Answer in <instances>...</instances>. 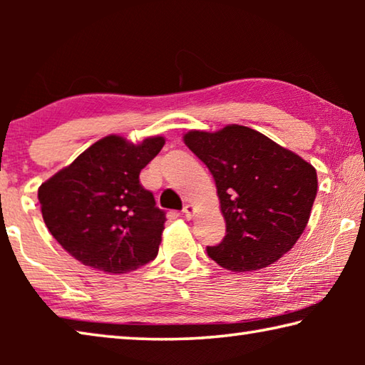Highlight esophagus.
I'll use <instances>...</instances> for the list:
<instances>
[{"instance_id": "obj_1", "label": "esophagus", "mask_w": 365, "mask_h": 365, "mask_svg": "<svg viewBox=\"0 0 365 365\" xmlns=\"http://www.w3.org/2000/svg\"><path fill=\"white\" fill-rule=\"evenodd\" d=\"M182 212H183L185 217H187V219H191V217H193V214H195V207L191 206V205H185Z\"/></svg>"}]
</instances>
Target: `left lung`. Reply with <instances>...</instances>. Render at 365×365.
<instances>
[{"label":"left lung","instance_id":"8db88e82","mask_svg":"<svg viewBox=\"0 0 365 365\" xmlns=\"http://www.w3.org/2000/svg\"><path fill=\"white\" fill-rule=\"evenodd\" d=\"M185 145L211 170L227 235L207 256L232 272L267 267L293 248L317 195V172L250 127L191 130Z\"/></svg>","mask_w":365,"mask_h":365}]
</instances>
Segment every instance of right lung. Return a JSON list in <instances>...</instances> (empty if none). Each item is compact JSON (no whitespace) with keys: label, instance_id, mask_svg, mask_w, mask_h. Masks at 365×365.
Returning a JSON list of instances; mask_svg holds the SVG:
<instances>
[{"label":"right lung","instance_id":"right-lung-1","mask_svg":"<svg viewBox=\"0 0 365 365\" xmlns=\"http://www.w3.org/2000/svg\"><path fill=\"white\" fill-rule=\"evenodd\" d=\"M165 140L140 145L109 135L38 188L43 220L56 242L83 265L125 274L158 256L165 212L140 172Z\"/></svg>","mask_w":365,"mask_h":365}]
</instances>
